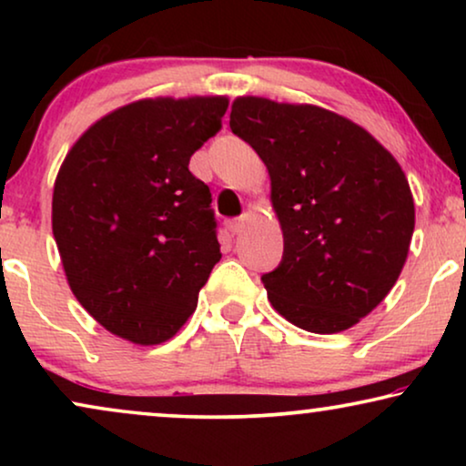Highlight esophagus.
<instances>
[{
	"instance_id": "esophagus-1",
	"label": "esophagus",
	"mask_w": 466,
	"mask_h": 466,
	"mask_svg": "<svg viewBox=\"0 0 466 466\" xmlns=\"http://www.w3.org/2000/svg\"><path fill=\"white\" fill-rule=\"evenodd\" d=\"M246 227V216H239V218H233V220H227V228L231 233H241V228Z\"/></svg>"
}]
</instances>
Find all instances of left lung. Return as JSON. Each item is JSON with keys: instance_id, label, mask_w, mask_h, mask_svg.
Here are the masks:
<instances>
[{"instance_id": "1", "label": "left lung", "mask_w": 466, "mask_h": 466, "mask_svg": "<svg viewBox=\"0 0 466 466\" xmlns=\"http://www.w3.org/2000/svg\"><path fill=\"white\" fill-rule=\"evenodd\" d=\"M231 131L271 177L284 254L269 301L309 333H339L378 308L400 276L416 225L410 182L352 120L318 106L238 97Z\"/></svg>"}]
</instances>
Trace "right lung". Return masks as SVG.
<instances>
[{
    "label": "right lung",
    "mask_w": 466,
    "mask_h": 466,
    "mask_svg": "<svg viewBox=\"0 0 466 466\" xmlns=\"http://www.w3.org/2000/svg\"><path fill=\"white\" fill-rule=\"evenodd\" d=\"M227 97L142 99L97 120L67 152L53 235L69 289L110 333L174 337L220 260L212 193L188 169Z\"/></svg>",
    "instance_id": "obj_1"
}]
</instances>
